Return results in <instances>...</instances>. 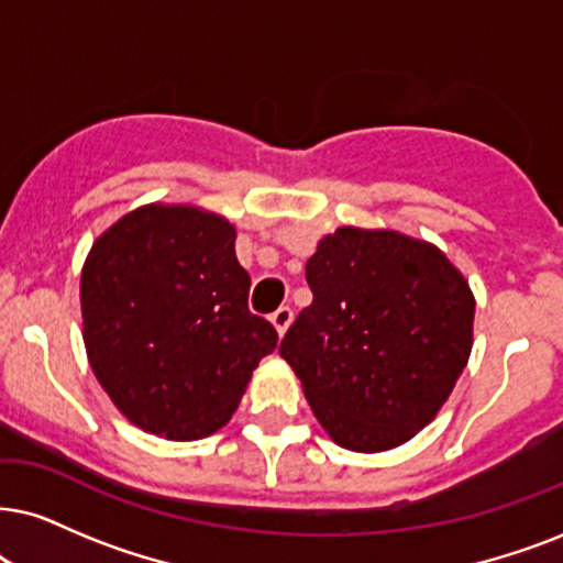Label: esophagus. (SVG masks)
I'll list each match as a JSON object with an SVG mask.
<instances>
[{"label":"esophagus","instance_id":"esophagus-1","mask_svg":"<svg viewBox=\"0 0 563 563\" xmlns=\"http://www.w3.org/2000/svg\"><path fill=\"white\" fill-rule=\"evenodd\" d=\"M269 322H273V327L277 330V334H286V330L290 327V322H294V311L288 309V306H280V309L275 311L273 317H269Z\"/></svg>","mask_w":563,"mask_h":563}]
</instances>
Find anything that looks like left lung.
<instances>
[{
  "mask_svg": "<svg viewBox=\"0 0 563 563\" xmlns=\"http://www.w3.org/2000/svg\"><path fill=\"white\" fill-rule=\"evenodd\" d=\"M311 301L280 343L319 426L351 452L426 429L473 351L475 296L439 246L343 225L306 262Z\"/></svg>",
  "mask_w": 563,
  "mask_h": 563,
  "instance_id": "obj_1",
  "label": "left lung"
}]
</instances>
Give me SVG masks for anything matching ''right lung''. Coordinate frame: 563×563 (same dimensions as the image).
Segmentation results:
<instances>
[{"label": "right lung", "instance_id": "right-lung-1", "mask_svg": "<svg viewBox=\"0 0 563 563\" xmlns=\"http://www.w3.org/2000/svg\"><path fill=\"white\" fill-rule=\"evenodd\" d=\"M229 218L151 202L92 241L80 275L88 364L137 429L195 441L223 429L277 332L249 311Z\"/></svg>", "mask_w": 563, "mask_h": 563}]
</instances>
